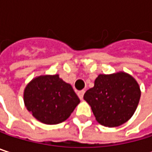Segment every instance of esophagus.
<instances>
[{
	"mask_svg": "<svg viewBox=\"0 0 152 152\" xmlns=\"http://www.w3.org/2000/svg\"><path fill=\"white\" fill-rule=\"evenodd\" d=\"M84 92H85V91H84V90H82V91H79L77 92V95H78V97H79V99H83V94H84Z\"/></svg>",
	"mask_w": 152,
	"mask_h": 152,
	"instance_id": "obj_1",
	"label": "esophagus"
}]
</instances>
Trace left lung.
<instances>
[{
  "instance_id": "8db88e82",
  "label": "left lung",
  "mask_w": 152,
  "mask_h": 152,
  "mask_svg": "<svg viewBox=\"0 0 152 152\" xmlns=\"http://www.w3.org/2000/svg\"><path fill=\"white\" fill-rule=\"evenodd\" d=\"M140 97L139 84L125 72L99 75L94 87L83 95L97 121L108 128L127 122L136 112Z\"/></svg>"
}]
</instances>
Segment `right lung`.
<instances>
[{"instance_id": "obj_1", "label": "right lung", "mask_w": 152, "mask_h": 152, "mask_svg": "<svg viewBox=\"0 0 152 152\" xmlns=\"http://www.w3.org/2000/svg\"><path fill=\"white\" fill-rule=\"evenodd\" d=\"M23 101L33 117L48 125L66 121L80 103L72 86L59 75L32 79L24 89Z\"/></svg>"}]
</instances>
